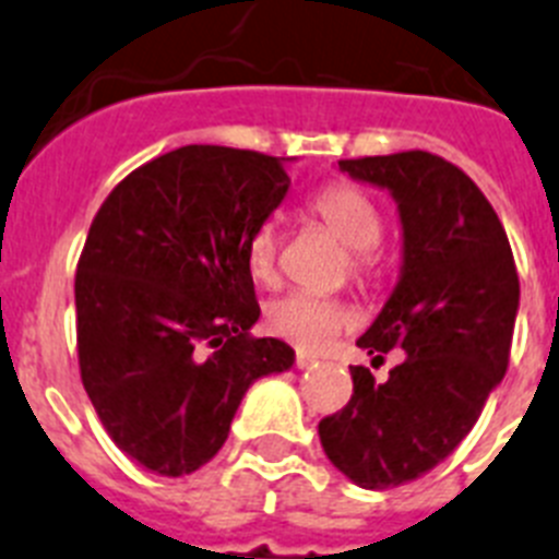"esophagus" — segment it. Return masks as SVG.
<instances>
[{
    "instance_id": "1",
    "label": "esophagus",
    "mask_w": 559,
    "mask_h": 559,
    "mask_svg": "<svg viewBox=\"0 0 559 559\" xmlns=\"http://www.w3.org/2000/svg\"><path fill=\"white\" fill-rule=\"evenodd\" d=\"M316 364H318L316 355H307V352H298V355H295V367L298 369H309V367H316Z\"/></svg>"
}]
</instances>
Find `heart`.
Instances as JSON below:
<instances>
[{"instance_id": "b5f03b06", "label": "heart", "mask_w": 559, "mask_h": 559, "mask_svg": "<svg viewBox=\"0 0 559 559\" xmlns=\"http://www.w3.org/2000/svg\"><path fill=\"white\" fill-rule=\"evenodd\" d=\"M312 213L337 241L352 252V275L369 278L374 270V243L381 238V213L367 192L349 185H332L318 192ZM247 266L252 278L270 284L278 272V229L266 222L247 241ZM352 312L341 301L316 298L307 293H289L266 307V326L278 337L301 349H323L337 332L349 326Z\"/></svg>"}]
</instances>
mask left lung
Masks as SVG:
<instances>
[{"mask_svg":"<svg viewBox=\"0 0 559 559\" xmlns=\"http://www.w3.org/2000/svg\"><path fill=\"white\" fill-rule=\"evenodd\" d=\"M337 167L397 204L401 275L358 346L406 358L383 383L352 367V401L318 435L355 486L395 489L447 461L503 381L520 281L503 224L452 162L409 150Z\"/></svg>","mask_w":559,"mask_h":559,"instance_id":"1","label":"left lung"}]
</instances>
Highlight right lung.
I'll list each match as a JSON object with an SVG mask.
<instances>
[{"label":"right lung","instance_id":"1","mask_svg":"<svg viewBox=\"0 0 559 559\" xmlns=\"http://www.w3.org/2000/svg\"><path fill=\"white\" fill-rule=\"evenodd\" d=\"M287 162L187 144L107 195L76 270L84 392L121 452L162 477L213 461L247 389L295 349L252 337L247 241L287 199Z\"/></svg>","mask_w":559,"mask_h":559}]
</instances>
